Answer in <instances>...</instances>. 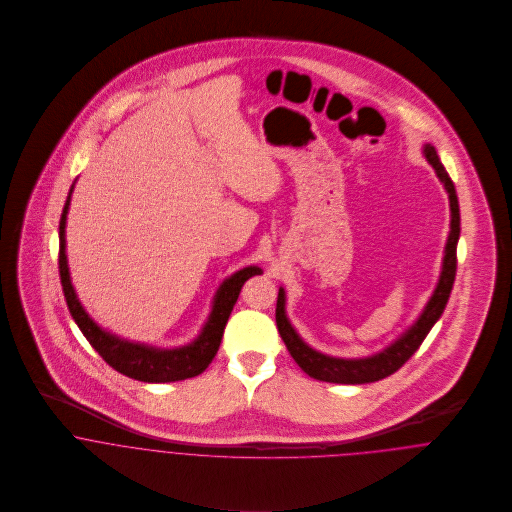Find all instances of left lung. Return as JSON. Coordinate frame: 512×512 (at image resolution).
Here are the masks:
<instances>
[{"label":"left lung","instance_id":"obj_1","mask_svg":"<svg viewBox=\"0 0 512 512\" xmlns=\"http://www.w3.org/2000/svg\"><path fill=\"white\" fill-rule=\"evenodd\" d=\"M424 155L428 163L436 169L439 181L443 183L447 197H449V209H451V220H449V236L445 242L443 252V264L439 274L438 286L432 293L430 301L426 303L422 315L416 319L412 327H408L394 343H390L386 349H382L376 355L363 357V359H339L323 355L315 349H311L293 329L288 315H286V292L280 288L278 292V303H276V325L278 331L293 357V361L299 368L309 374L311 378L323 380V382H335V384H366L382 380L390 374H394L400 366L404 365L424 343L430 329L436 325L445 305L449 299V293L455 282L457 272V240L461 232V217H459V201L455 193V185L449 179L445 167L439 161L438 151L432 144L424 146Z\"/></svg>","mask_w":512,"mask_h":512}]
</instances>
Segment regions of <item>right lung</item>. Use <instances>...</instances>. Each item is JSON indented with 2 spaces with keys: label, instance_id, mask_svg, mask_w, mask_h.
I'll return each mask as SVG.
<instances>
[{
  "label": "right lung",
  "instance_id": "obj_1",
  "mask_svg": "<svg viewBox=\"0 0 512 512\" xmlns=\"http://www.w3.org/2000/svg\"><path fill=\"white\" fill-rule=\"evenodd\" d=\"M73 189L74 183L69 191L63 215H61V222H59V274H61V284H63L69 311L73 315L74 323L86 337V341L114 370L130 376L134 380L175 382V380H185V378H193V376L201 374L207 366L211 365V361L215 359V355L219 351L226 321L230 317V311L240 295L244 282L256 274H262V270L258 266H248V268L238 270L230 278H226L217 290L211 315H209L207 323L203 325L199 337L185 347L159 349V347H149L144 343L120 339V337L112 335L110 331L102 329L98 323H94V319L80 305L76 292H74L69 262H67V238H65Z\"/></svg>",
  "mask_w": 512,
  "mask_h": 512
}]
</instances>
